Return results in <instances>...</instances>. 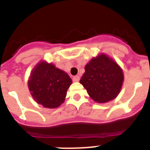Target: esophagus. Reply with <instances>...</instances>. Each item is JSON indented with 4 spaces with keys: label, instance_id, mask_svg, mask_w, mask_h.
Masks as SVG:
<instances>
[{
    "label": "esophagus",
    "instance_id": "1",
    "mask_svg": "<svg viewBox=\"0 0 150 150\" xmlns=\"http://www.w3.org/2000/svg\"><path fill=\"white\" fill-rule=\"evenodd\" d=\"M79 79H80V78H79V75H75V76H74V77L72 78L73 81H75V82H77V81H79Z\"/></svg>",
    "mask_w": 150,
    "mask_h": 150
}]
</instances>
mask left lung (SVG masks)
<instances>
[{
  "label": "left lung",
  "mask_w": 150,
  "mask_h": 150,
  "mask_svg": "<svg viewBox=\"0 0 150 150\" xmlns=\"http://www.w3.org/2000/svg\"><path fill=\"white\" fill-rule=\"evenodd\" d=\"M85 70L80 83L95 102L104 103L116 98L124 79L122 70L117 63L102 54L92 58Z\"/></svg>",
  "instance_id": "8db88e82"
}]
</instances>
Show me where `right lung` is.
<instances>
[{"label":"right lung","mask_w":150,"mask_h":150,"mask_svg":"<svg viewBox=\"0 0 150 150\" xmlns=\"http://www.w3.org/2000/svg\"><path fill=\"white\" fill-rule=\"evenodd\" d=\"M71 82L66 72L43 61L31 71L28 88L37 103L45 108L54 109L64 103Z\"/></svg>","instance_id":"right-lung-1"}]
</instances>
